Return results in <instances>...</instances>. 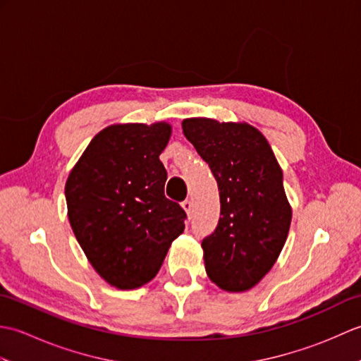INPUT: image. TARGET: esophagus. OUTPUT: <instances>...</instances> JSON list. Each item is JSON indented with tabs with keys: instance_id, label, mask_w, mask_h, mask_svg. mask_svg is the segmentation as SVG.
Wrapping results in <instances>:
<instances>
[{
	"instance_id": "34e87169",
	"label": "esophagus",
	"mask_w": 361,
	"mask_h": 361,
	"mask_svg": "<svg viewBox=\"0 0 361 361\" xmlns=\"http://www.w3.org/2000/svg\"><path fill=\"white\" fill-rule=\"evenodd\" d=\"M181 206H183V209L186 211V214H188L189 217L192 216V211H194V203H192V202H190V200H185V202L181 203Z\"/></svg>"
}]
</instances>
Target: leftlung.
<instances>
[{"label":"left lung","mask_w":361,"mask_h":361,"mask_svg":"<svg viewBox=\"0 0 361 361\" xmlns=\"http://www.w3.org/2000/svg\"><path fill=\"white\" fill-rule=\"evenodd\" d=\"M181 126L219 186L221 217L202 242L206 273L221 290H250L271 270L288 235L281 166L265 136L245 122L190 118Z\"/></svg>","instance_id":"8db88e82"}]
</instances>
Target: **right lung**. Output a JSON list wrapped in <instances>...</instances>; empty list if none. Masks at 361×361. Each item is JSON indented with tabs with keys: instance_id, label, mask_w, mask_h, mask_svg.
<instances>
[{
	"instance_id": "obj_1",
	"label": "right lung",
	"mask_w": 361,
	"mask_h": 361,
	"mask_svg": "<svg viewBox=\"0 0 361 361\" xmlns=\"http://www.w3.org/2000/svg\"><path fill=\"white\" fill-rule=\"evenodd\" d=\"M172 127L114 124L99 132L68 176V219L90 264L110 286L132 290L159 271L186 212L164 195L159 161Z\"/></svg>"
}]
</instances>
